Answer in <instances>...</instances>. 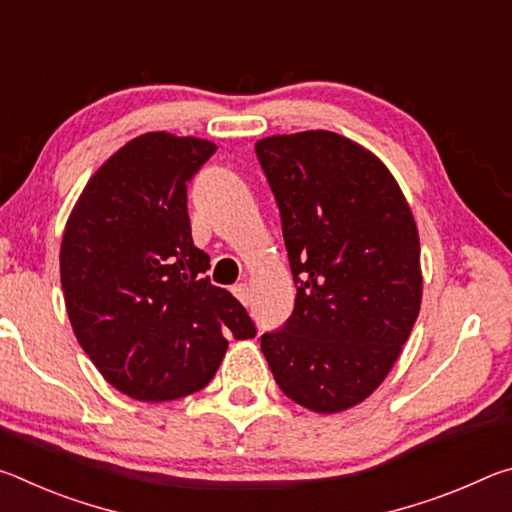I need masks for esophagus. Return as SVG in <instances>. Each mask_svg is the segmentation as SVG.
Wrapping results in <instances>:
<instances>
[{
  "label": "esophagus",
  "mask_w": 512,
  "mask_h": 512,
  "mask_svg": "<svg viewBox=\"0 0 512 512\" xmlns=\"http://www.w3.org/2000/svg\"><path fill=\"white\" fill-rule=\"evenodd\" d=\"M232 293H235V296L241 300V305H250V289H248V284H244V282H241V284H237V287L235 289H232Z\"/></svg>",
  "instance_id": "34e87169"
}]
</instances>
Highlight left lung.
<instances>
[{
	"mask_svg": "<svg viewBox=\"0 0 512 512\" xmlns=\"http://www.w3.org/2000/svg\"><path fill=\"white\" fill-rule=\"evenodd\" d=\"M255 151L296 282L293 314L262 352L289 400L341 413L377 391L420 314L418 225L386 164L348 137L271 135Z\"/></svg>",
	"mask_w": 512,
	"mask_h": 512,
	"instance_id": "obj_1",
	"label": "left lung"
}]
</instances>
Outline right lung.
Wrapping results in <instances>:
<instances>
[{
  "mask_svg": "<svg viewBox=\"0 0 512 512\" xmlns=\"http://www.w3.org/2000/svg\"><path fill=\"white\" fill-rule=\"evenodd\" d=\"M216 144L167 131L126 142L92 173L60 244V284L83 352L140 402L201 391L255 325L214 287L194 246L187 183Z\"/></svg>",
  "mask_w": 512,
  "mask_h": 512,
  "instance_id": "1",
  "label": "right lung"
}]
</instances>
